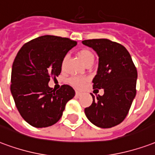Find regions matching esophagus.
I'll use <instances>...</instances> for the list:
<instances>
[{
  "mask_svg": "<svg viewBox=\"0 0 155 155\" xmlns=\"http://www.w3.org/2000/svg\"><path fill=\"white\" fill-rule=\"evenodd\" d=\"M75 96H76V97H81V96H82V93H81V92H76L75 93Z\"/></svg>",
  "mask_w": 155,
  "mask_h": 155,
  "instance_id": "esophagus-1",
  "label": "esophagus"
}]
</instances>
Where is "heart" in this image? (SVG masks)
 <instances>
[{"label": "heart", "mask_w": 155, "mask_h": 155, "mask_svg": "<svg viewBox=\"0 0 155 155\" xmlns=\"http://www.w3.org/2000/svg\"><path fill=\"white\" fill-rule=\"evenodd\" d=\"M78 57L81 59V61L85 65V66H90L92 65L94 61V54L89 49H82L81 51H78ZM66 60V57L63 58L62 64L61 66H64V63ZM87 79L83 77H73L70 79V83L75 88H81L86 83Z\"/></svg>", "instance_id": "b5f03b06"}]
</instances>
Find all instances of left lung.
Returning a JSON list of instances; mask_svg holds the SVG:
<instances>
[{
  "label": "left lung",
  "mask_w": 155,
  "mask_h": 155,
  "mask_svg": "<svg viewBox=\"0 0 155 155\" xmlns=\"http://www.w3.org/2000/svg\"><path fill=\"white\" fill-rule=\"evenodd\" d=\"M98 56L94 89H104L103 96L93 94L92 104L84 109L89 121L100 128L121 123L136 97L137 71L125 47L107 38L82 41Z\"/></svg>",
  "instance_id": "1"
}]
</instances>
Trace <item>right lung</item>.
<instances>
[{
	"label": "right lung",
	"mask_w": 155,
	"mask_h": 155,
	"mask_svg": "<svg viewBox=\"0 0 155 155\" xmlns=\"http://www.w3.org/2000/svg\"><path fill=\"white\" fill-rule=\"evenodd\" d=\"M76 45L70 38L44 35L25 43L17 53L11 71L10 91L24 120L37 128L60 120L66 103L74 96L67 84L54 90L50 76H58L66 53Z\"/></svg>",
	"instance_id": "add662e5"
}]
</instances>
